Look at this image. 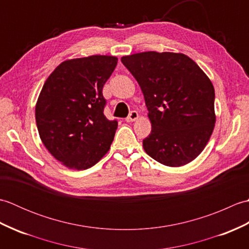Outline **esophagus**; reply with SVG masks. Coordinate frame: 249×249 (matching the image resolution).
I'll list each match as a JSON object with an SVG mask.
<instances>
[{"label":"esophagus","instance_id":"obj_1","mask_svg":"<svg viewBox=\"0 0 249 249\" xmlns=\"http://www.w3.org/2000/svg\"><path fill=\"white\" fill-rule=\"evenodd\" d=\"M138 119H139V113L137 112V111H131V112L128 115V118H126V122L130 123V122H135Z\"/></svg>","mask_w":249,"mask_h":249}]
</instances>
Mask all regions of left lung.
<instances>
[{"label": "left lung", "mask_w": 249, "mask_h": 249, "mask_svg": "<svg viewBox=\"0 0 249 249\" xmlns=\"http://www.w3.org/2000/svg\"><path fill=\"white\" fill-rule=\"evenodd\" d=\"M143 93L152 131L143 149L168 167L187 165L204 150L215 127L212 81L189 56L147 51L122 56Z\"/></svg>", "instance_id": "left-lung-1"}]
</instances>
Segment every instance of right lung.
Listing matches in <instances>:
<instances>
[{
  "mask_svg": "<svg viewBox=\"0 0 249 249\" xmlns=\"http://www.w3.org/2000/svg\"><path fill=\"white\" fill-rule=\"evenodd\" d=\"M116 64L112 55L66 60L41 89L35 106L40 140L68 169L91 168L110 149L118 122L104 114L103 88Z\"/></svg>",
  "mask_w": 249,
  "mask_h": 249,
  "instance_id": "obj_1",
  "label": "right lung"
}]
</instances>
